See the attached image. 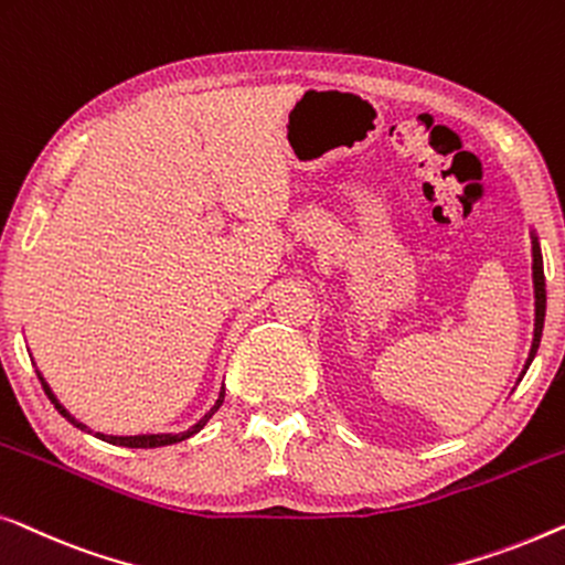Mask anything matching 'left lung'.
<instances>
[{
  "label": "left lung",
  "mask_w": 565,
  "mask_h": 565,
  "mask_svg": "<svg viewBox=\"0 0 565 565\" xmlns=\"http://www.w3.org/2000/svg\"><path fill=\"white\" fill-rule=\"evenodd\" d=\"M532 289H535V330H532V345H530V355L524 361V369L520 373V379L527 373L532 359H535L537 348H540V338H543V324H545V274H543V253H540V241L535 227H532Z\"/></svg>",
  "instance_id": "1"
}]
</instances>
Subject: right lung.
<instances>
[{"label": "right lung", "mask_w": 565, "mask_h": 565, "mask_svg": "<svg viewBox=\"0 0 565 565\" xmlns=\"http://www.w3.org/2000/svg\"><path fill=\"white\" fill-rule=\"evenodd\" d=\"M35 371H38V369H35ZM38 379H41V384H43V388H45L47 399H51V402L55 404V409H58L61 415L66 417L71 425L78 427V430H84V433H92L89 427H86V425L82 423V419H76L74 415H71V412H68L66 407H63V404L58 402V396L53 394V388L47 386V381L43 379V373H41V371H38ZM222 402H225V384H222V388H220V396H217V402L212 404V409L206 412V415L200 419V423L192 425V427H189V430H184V433H148V435H105V433H94V435H97V438H99V440H105V443L122 445V448H161V445H171V443L186 440V438H192V435L200 433L202 427H204L206 423H210L214 412H217V409L222 407Z\"/></svg>", "instance_id": "obj_1"}]
</instances>
